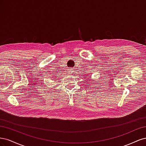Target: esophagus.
Here are the masks:
<instances>
[{
	"instance_id": "obj_1",
	"label": "esophagus",
	"mask_w": 146,
	"mask_h": 146,
	"mask_svg": "<svg viewBox=\"0 0 146 146\" xmlns=\"http://www.w3.org/2000/svg\"><path fill=\"white\" fill-rule=\"evenodd\" d=\"M70 74H72V73H73V72H74V70H73V69H69V71H68Z\"/></svg>"
}]
</instances>
